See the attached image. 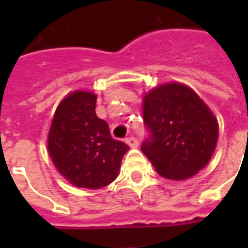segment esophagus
Listing matches in <instances>:
<instances>
[{"label": "esophagus", "mask_w": 248, "mask_h": 248, "mask_svg": "<svg viewBox=\"0 0 248 248\" xmlns=\"http://www.w3.org/2000/svg\"><path fill=\"white\" fill-rule=\"evenodd\" d=\"M126 143H127L131 148L139 147V141H138V139H136V138H134V136H130V138H127V139H126Z\"/></svg>", "instance_id": "34e87169"}]
</instances>
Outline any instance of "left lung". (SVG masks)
<instances>
[{
	"label": "left lung",
	"instance_id": "8db88e82",
	"mask_svg": "<svg viewBox=\"0 0 248 248\" xmlns=\"http://www.w3.org/2000/svg\"><path fill=\"white\" fill-rule=\"evenodd\" d=\"M149 138L141 144L155 171L171 180L194 176L211 159L219 124L206 103L183 83H163L143 99Z\"/></svg>",
	"mask_w": 248,
	"mask_h": 248
}]
</instances>
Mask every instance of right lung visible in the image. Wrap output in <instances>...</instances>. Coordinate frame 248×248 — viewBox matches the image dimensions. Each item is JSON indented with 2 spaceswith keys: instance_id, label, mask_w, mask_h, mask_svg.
Here are the masks:
<instances>
[{
  "instance_id": "1",
  "label": "right lung",
  "mask_w": 248,
  "mask_h": 248,
  "mask_svg": "<svg viewBox=\"0 0 248 248\" xmlns=\"http://www.w3.org/2000/svg\"><path fill=\"white\" fill-rule=\"evenodd\" d=\"M96 95L73 91L60 101L47 136L48 155L60 175L78 188L99 189L116 180L128 145L110 136L95 113Z\"/></svg>"
}]
</instances>
